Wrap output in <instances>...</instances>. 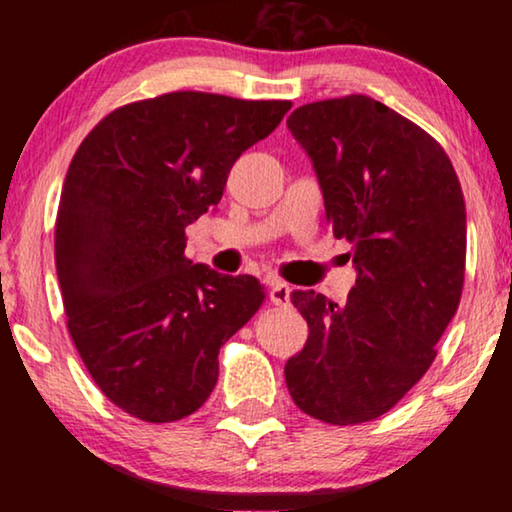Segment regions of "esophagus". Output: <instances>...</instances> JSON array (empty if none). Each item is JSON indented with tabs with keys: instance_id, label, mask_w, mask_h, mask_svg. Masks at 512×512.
Masks as SVG:
<instances>
[{
	"instance_id": "obj_1",
	"label": "esophagus",
	"mask_w": 512,
	"mask_h": 512,
	"mask_svg": "<svg viewBox=\"0 0 512 512\" xmlns=\"http://www.w3.org/2000/svg\"><path fill=\"white\" fill-rule=\"evenodd\" d=\"M270 303L277 307H286L291 305V286L284 282H270Z\"/></svg>"
}]
</instances>
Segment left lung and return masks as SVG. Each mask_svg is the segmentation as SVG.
<instances>
[{
	"instance_id": "8db88e82",
	"label": "left lung",
	"mask_w": 512,
	"mask_h": 512,
	"mask_svg": "<svg viewBox=\"0 0 512 512\" xmlns=\"http://www.w3.org/2000/svg\"><path fill=\"white\" fill-rule=\"evenodd\" d=\"M286 125L312 160L326 219L352 244L356 268L345 305L291 293L310 335L286 361V387L321 422H370L422 380L457 312L464 193L443 146L373 97L303 104Z\"/></svg>"
}]
</instances>
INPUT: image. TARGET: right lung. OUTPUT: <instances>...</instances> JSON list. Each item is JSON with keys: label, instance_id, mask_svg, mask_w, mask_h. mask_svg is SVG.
Here are the masks:
<instances>
[{"label": "right lung", "instance_id": "add662e5", "mask_svg": "<svg viewBox=\"0 0 512 512\" xmlns=\"http://www.w3.org/2000/svg\"><path fill=\"white\" fill-rule=\"evenodd\" d=\"M291 102L167 93L125 104L69 165L55 223L67 328L111 403L144 422L193 415L219 349L263 305L256 277L184 256L186 226L219 205L228 172Z\"/></svg>", "mask_w": 512, "mask_h": 512}]
</instances>
